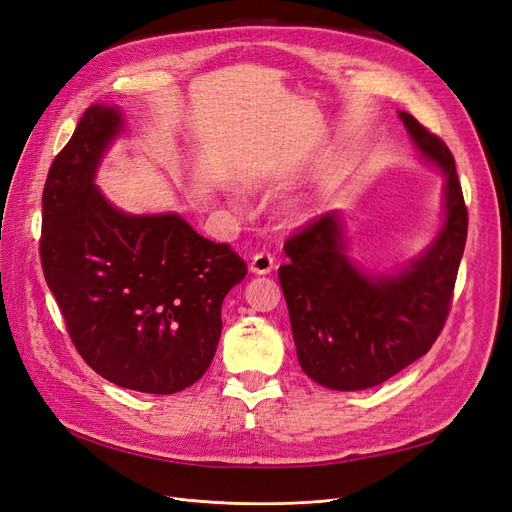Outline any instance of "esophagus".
Segmentation results:
<instances>
[{
    "mask_svg": "<svg viewBox=\"0 0 512 512\" xmlns=\"http://www.w3.org/2000/svg\"><path fill=\"white\" fill-rule=\"evenodd\" d=\"M275 269V260L271 254L267 252H258L252 256V262H250V271L254 275H267Z\"/></svg>",
    "mask_w": 512,
    "mask_h": 512,
    "instance_id": "esophagus-1",
    "label": "esophagus"
}]
</instances>
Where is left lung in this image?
<instances>
[{"mask_svg": "<svg viewBox=\"0 0 512 512\" xmlns=\"http://www.w3.org/2000/svg\"><path fill=\"white\" fill-rule=\"evenodd\" d=\"M397 115L418 156L444 177L442 220L425 250L393 269H365L352 256L339 209L284 247L288 265L280 267V284L299 365L331 391L371 389L429 352L466 247L468 211L453 153L412 115Z\"/></svg>", "mask_w": 512, "mask_h": 512, "instance_id": "8db88e82", "label": "left lung"}]
</instances>
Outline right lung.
Returning a JSON list of instances; mask_svg holds the SVG:
<instances>
[{"label": "right lung", "mask_w": 512, "mask_h": 512, "mask_svg": "<svg viewBox=\"0 0 512 512\" xmlns=\"http://www.w3.org/2000/svg\"><path fill=\"white\" fill-rule=\"evenodd\" d=\"M123 132L117 104H91L55 158L42 194V269L96 374L170 395L209 369L222 303L247 267L179 213H128L102 194L98 168Z\"/></svg>", "instance_id": "obj_1"}]
</instances>
